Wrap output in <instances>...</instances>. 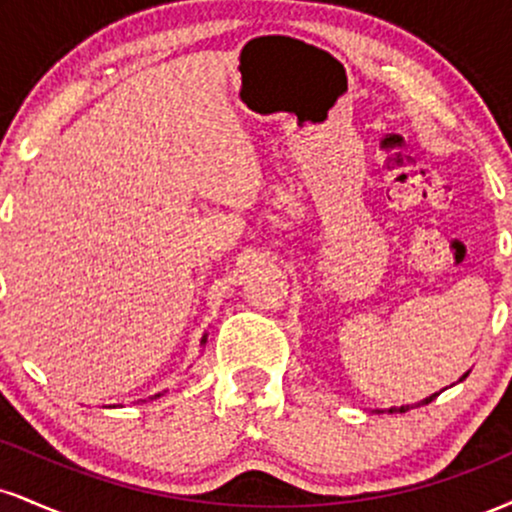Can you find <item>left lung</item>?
Wrapping results in <instances>:
<instances>
[{"instance_id":"1","label":"left lung","mask_w":512,"mask_h":512,"mask_svg":"<svg viewBox=\"0 0 512 512\" xmlns=\"http://www.w3.org/2000/svg\"><path fill=\"white\" fill-rule=\"evenodd\" d=\"M467 375H469V373H464L460 380H464V378H467ZM433 399H436V395H431V397L421 399V402H419V404H407V407H399V409H390V414H392V411H399V414H404V411H409V409H414V407H421V404H428V402H433Z\"/></svg>"}]
</instances>
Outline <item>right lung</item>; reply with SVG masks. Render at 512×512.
I'll return each instance as SVG.
<instances>
[{
    "label": "right lung",
    "instance_id": "right-lung-1",
    "mask_svg": "<svg viewBox=\"0 0 512 512\" xmlns=\"http://www.w3.org/2000/svg\"><path fill=\"white\" fill-rule=\"evenodd\" d=\"M204 342H207V334H204V337H202V344H204ZM156 397H161V395H154L151 399H156Z\"/></svg>",
    "mask_w": 512,
    "mask_h": 512
}]
</instances>
